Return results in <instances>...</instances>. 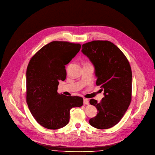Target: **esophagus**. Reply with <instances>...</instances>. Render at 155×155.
Wrapping results in <instances>:
<instances>
[{"instance_id":"34e87169","label":"esophagus","mask_w":155,"mask_h":155,"mask_svg":"<svg viewBox=\"0 0 155 155\" xmlns=\"http://www.w3.org/2000/svg\"><path fill=\"white\" fill-rule=\"evenodd\" d=\"M83 103L85 104H89V101L88 99H86V98H85V99H83Z\"/></svg>"}]
</instances>
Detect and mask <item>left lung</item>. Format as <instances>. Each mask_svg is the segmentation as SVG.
Wrapping results in <instances>:
<instances>
[{"mask_svg": "<svg viewBox=\"0 0 155 155\" xmlns=\"http://www.w3.org/2000/svg\"><path fill=\"white\" fill-rule=\"evenodd\" d=\"M81 52L93 64L96 85L104 90L100 102L91 99L97 115L89 123L99 129H109L123 117L132 100V70L126 56L109 41H93L82 45Z\"/></svg>", "mask_w": 155, "mask_h": 155, "instance_id": "8db88e82", "label": "left lung"}]
</instances>
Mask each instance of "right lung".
I'll return each mask as SVG.
<instances>
[{
	"mask_svg": "<svg viewBox=\"0 0 155 155\" xmlns=\"http://www.w3.org/2000/svg\"><path fill=\"white\" fill-rule=\"evenodd\" d=\"M81 45L54 41L40 49L26 70V100L31 114L44 127L55 130L69 122L70 110L83 105L80 96L58 93L59 81L65 80V65L79 52Z\"/></svg>",
	"mask_w": 155,
	"mask_h": 155,
	"instance_id": "add662e5",
	"label": "right lung"
}]
</instances>
